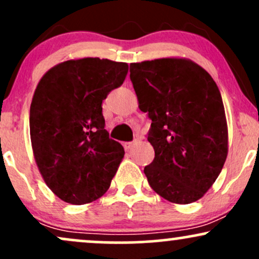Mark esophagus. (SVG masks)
I'll return each instance as SVG.
<instances>
[{"label": "esophagus", "mask_w": 259, "mask_h": 259, "mask_svg": "<svg viewBox=\"0 0 259 259\" xmlns=\"http://www.w3.org/2000/svg\"><path fill=\"white\" fill-rule=\"evenodd\" d=\"M135 145H136V141H133V142H125V144H124L123 146H124V148H125L126 151H130L134 146H135Z\"/></svg>", "instance_id": "34e87169"}]
</instances>
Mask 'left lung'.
Here are the masks:
<instances>
[{"label": "left lung", "instance_id": "left-lung-1", "mask_svg": "<svg viewBox=\"0 0 259 259\" xmlns=\"http://www.w3.org/2000/svg\"><path fill=\"white\" fill-rule=\"evenodd\" d=\"M139 108L151 123L154 159L148 184L169 202L200 200L228 156V124L218 86L207 70L181 57L130 64Z\"/></svg>", "mask_w": 259, "mask_h": 259}]
</instances>
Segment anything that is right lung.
Instances as JSON below:
<instances>
[{
  "mask_svg": "<svg viewBox=\"0 0 259 259\" xmlns=\"http://www.w3.org/2000/svg\"><path fill=\"white\" fill-rule=\"evenodd\" d=\"M129 65L99 57L68 59L47 70L30 105L32 153L62 201L85 204L106 194L124 148L105 129L102 101L124 82Z\"/></svg>",
  "mask_w": 259,
  "mask_h": 259,
  "instance_id": "add662e5",
  "label": "right lung"
}]
</instances>
